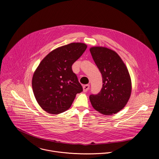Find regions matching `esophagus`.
I'll list each match as a JSON object with an SVG mask.
<instances>
[{
  "label": "esophagus",
  "instance_id": "34e87169",
  "mask_svg": "<svg viewBox=\"0 0 159 159\" xmlns=\"http://www.w3.org/2000/svg\"><path fill=\"white\" fill-rule=\"evenodd\" d=\"M89 85H88V84L84 85L83 86V90H84V93H86L87 90H89Z\"/></svg>",
  "mask_w": 159,
  "mask_h": 159
}]
</instances>
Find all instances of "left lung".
Wrapping results in <instances>:
<instances>
[{
  "instance_id": "left-lung-1",
  "label": "left lung",
  "mask_w": 159,
  "mask_h": 159,
  "mask_svg": "<svg viewBox=\"0 0 159 159\" xmlns=\"http://www.w3.org/2000/svg\"><path fill=\"white\" fill-rule=\"evenodd\" d=\"M102 77L98 94L89 96L93 107L104 115H112L127 104L131 93V78L125 64L116 52L101 47L90 48Z\"/></svg>"
}]
</instances>
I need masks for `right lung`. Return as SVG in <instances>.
<instances>
[{
	"instance_id": "obj_1",
	"label": "right lung",
	"mask_w": 159,
	"mask_h": 159,
	"mask_svg": "<svg viewBox=\"0 0 159 159\" xmlns=\"http://www.w3.org/2000/svg\"><path fill=\"white\" fill-rule=\"evenodd\" d=\"M87 48L82 43H72L56 48L45 57L32 79L34 97L41 107L50 114H60L71 106L83 89L72 69Z\"/></svg>"
}]
</instances>
